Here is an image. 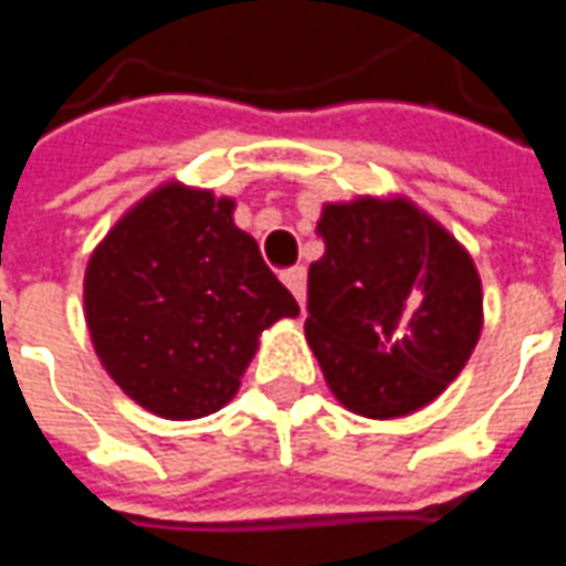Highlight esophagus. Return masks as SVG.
Returning <instances> with one entry per match:
<instances>
[{
  "mask_svg": "<svg viewBox=\"0 0 566 566\" xmlns=\"http://www.w3.org/2000/svg\"><path fill=\"white\" fill-rule=\"evenodd\" d=\"M282 282L287 284V291L296 296L300 308L306 306V270H303V266H294V270L282 272Z\"/></svg>",
  "mask_w": 566,
  "mask_h": 566,
  "instance_id": "esophagus-1",
  "label": "esophagus"
}]
</instances>
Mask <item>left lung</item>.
Returning a JSON list of instances; mask_svg holds the SVG:
<instances>
[{"label":"left lung","instance_id":"8db88e82","mask_svg":"<svg viewBox=\"0 0 566 566\" xmlns=\"http://www.w3.org/2000/svg\"><path fill=\"white\" fill-rule=\"evenodd\" d=\"M318 235L306 339L333 397L364 418L433 403L482 333V282L467 248L406 197L327 202Z\"/></svg>","mask_w":566,"mask_h":566}]
</instances>
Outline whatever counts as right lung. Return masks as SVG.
Masks as SVG:
<instances>
[{
	"instance_id": "add662e5",
	"label": "right lung",
	"mask_w": 566,
	"mask_h": 566,
	"mask_svg": "<svg viewBox=\"0 0 566 566\" xmlns=\"http://www.w3.org/2000/svg\"><path fill=\"white\" fill-rule=\"evenodd\" d=\"M235 202L166 181L93 248L84 318L117 388L169 421L218 412L260 333L300 306L233 223Z\"/></svg>"
}]
</instances>
